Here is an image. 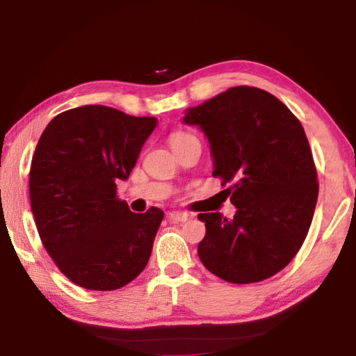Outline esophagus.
<instances>
[{
	"instance_id": "1",
	"label": "esophagus",
	"mask_w": 356,
	"mask_h": 356,
	"mask_svg": "<svg viewBox=\"0 0 356 356\" xmlns=\"http://www.w3.org/2000/svg\"><path fill=\"white\" fill-rule=\"evenodd\" d=\"M170 218L174 222H185V221L191 220V215L190 213H185V212H171L170 213Z\"/></svg>"
}]
</instances>
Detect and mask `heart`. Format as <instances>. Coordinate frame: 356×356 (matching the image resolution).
Segmentation results:
<instances>
[{
  "instance_id": "1",
  "label": "heart",
  "mask_w": 356,
  "mask_h": 356,
  "mask_svg": "<svg viewBox=\"0 0 356 356\" xmlns=\"http://www.w3.org/2000/svg\"><path fill=\"white\" fill-rule=\"evenodd\" d=\"M191 140H196V138L191 134H186V131H172V134L170 135V140L168 141H170V146L172 149H176L177 146H180V144L191 141Z\"/></svg>"
}]
</instances>
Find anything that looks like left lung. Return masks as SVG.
Segmentation results:
<instances>
[{"instance_id":"8db88e82","label":"left lung","mask_w":356,"mask_h":356,"mask_svg":"<svg viewBox=\"0 0 356 356\" xmlns=\"http://www.w3.org/2000/svg\"><path fill=\"white\" fill-rule=\"evenodd\" d=\"M213 156V177L237 207L232 220L200 213L206 237L197 254L209 272L251 284L281 272L308 236L318 182L303 125L267 91L236 86L186 110Z\"/></svg>"}]
</instances>
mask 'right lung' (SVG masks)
Instances as JSON below:
<instances>
[{
  "mask_svg": "<svg viewBox=\"0 0 356 356\" xmlns=\"http://www.w3.org/2000/svg\"><path fill=\"white\" fill-rule=\"evenodd\" d=\"M155 118L84 105L58 114L40 135L29 200L42 243L58 268L89 291H116L140 275L163 210L134 213L118 180L134 170Z\"/></svg>",
  "mask_w": 356,
  "mask_h": 356,
  "instance_id": "obj_1",
  "label": "right lung"
}]
</instances>
